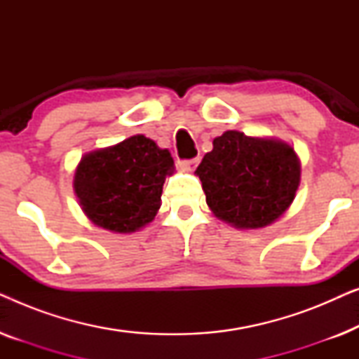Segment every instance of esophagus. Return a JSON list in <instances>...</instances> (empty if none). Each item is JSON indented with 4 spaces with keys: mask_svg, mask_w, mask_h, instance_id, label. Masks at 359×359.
<instances>
[{
    "mask_svg": "<svg viewBox=\"0 0 359 359\" xmlns=\"http://www.w3.org/2000/svg\"><path fill=\"white\" fill-rule=\"evenodd\" d=\"M198 163H199V158H191V160L181 161V166H183V168H186V170H189V171H194L196 166H198Z\"/></svg>",
    "mask_w": 359,
    "mask_h": 359,
    "instance_id": "1",
    "label": "esophagus"
}]
</instances>
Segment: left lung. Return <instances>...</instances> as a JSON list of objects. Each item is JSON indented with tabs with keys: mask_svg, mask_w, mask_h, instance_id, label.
<instances>
[{
	"mask_svg": "<svg viewBox=\"0 0 359 359\" xmlns=\"http://www.w3.org/2000/svg\"><path fill=\"white\" fill-rule=\"evenodd\" d=\"M196 170L205 203L238 229H258L281 217L299 188L297 155L283 142L227 130Z\"/></svg>",
	"mask_w": 359,
	"mask_h": 359,
	"instance_id": "1",
	"label": "left lung"
}]
</instances>
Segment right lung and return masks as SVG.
Here are the masks:
<instances>
[{"label": "right lung", "instance_id": "add662e5", "mask_svg": "<svg viewBox=\"0 0 359 359\" xmlns=\"http://www.w3.org/2000/svg\"><path fill=\"white\" fill-rule=\"evenodd\" d=\"M173 158L145 135H134L109 149L85 155L75 173V193L97 227L135 232L160 209L165 176Z\"/></svg>", "mask_w": 359, "mask_h": 359}]
</instances>
